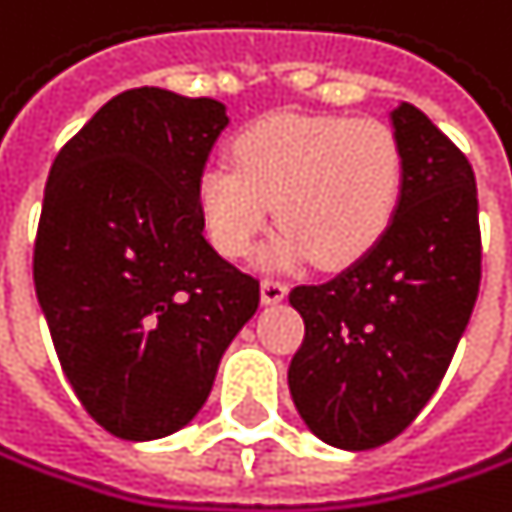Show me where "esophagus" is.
<instances>
[{"label":"esophagus","mask_w":512,"mask_h":512,"mask_svg":"<svg viewBox=\"0 0 512 512\" xmlns=\"http://www.w3.org/2000/svg\"><path fill=\"white\" fill-rule=\"evenodd\" d=\"M285 294H288V285L282 282V279H264L261 282V301L264 304H279L282 298H285Z\"/></svg>","instance_id":"obj_1"}]
</instances>
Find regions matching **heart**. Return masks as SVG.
<instances>
[{"instance_id": "b5f03b06", "label": "heart", "mask_w": 512, "mask_h": 512, "mask_svg": "<svg viewBox=\"0 0 512 512\" xmlns=\"http://www.w3.org/2000/svg\"><path fill=\"white\" fill-rule=\"evenodd\" d=\"M402 144L368 116L279 113L248 125L233 141V162L214 159L199 178L208 239L230 258H245L276 221L282 236L270 264L313 261L338 267L371 251L402 196Z\"/></svg>"}]
</instances>
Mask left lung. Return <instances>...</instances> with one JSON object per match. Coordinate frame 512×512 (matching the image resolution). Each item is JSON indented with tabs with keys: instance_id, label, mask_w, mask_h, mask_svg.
Wrapping results in <instances>:
<instances>
[{
	"instance_id": "8db88e82",
	"label": "left lung",
	"mask_w": 512,
	"mask_h": 512,
	"mask_svg": "<svg viewBox=\"0 0 512 512\" xmlns=\"http://www.w3.org/2000/svg\"><path fill=\"white\" fill-rule=\"evenodd\" d=\"M402 196L362 258L291 288L304 344L288 390L328 445L365 451L396 439L430 402L470 322L482 279L476 178L467 156L411 104L393 110Z\"/></svg>"
}]
</instances>
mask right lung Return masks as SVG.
I'll use <instances>...</instances> for the list:
<instances>
[{"mask_svg": "<svg viewBox=\"0 0 512 512\" xmlns=\"http://www.w3.org/2000/svg\"><path fill=\"white\" fill-rule=\"evenodd\" d=\"M227 122L211 97L131 88L48 171L36 298L73 393L119 439L187 427L261 304V282L202 236L199 178Z\"/></svg>", "mask_w": 512, "mask_h": 512, "instance_id": "right-lung-1", "label": "right lung"}]
</instances>
